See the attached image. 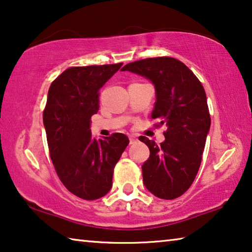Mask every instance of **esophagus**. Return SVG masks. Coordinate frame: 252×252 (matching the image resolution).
Masks as SVG:
<instances>
[{
    "label": "esophagus",
    "instance_id": "esophagus-1",
    "mask_svg": "<svg viewBox=\"0 0 252 252\" xmlns=\"http://www.w3.org/2000/svg\"><path fill=\"white\" fill-rule=\"evenodd\" d=\"M129 139H130V144H133L135 142H138V138H136L135 135H130Z\"/></svg>",
    "mask_w": 252,
    "mask_h": 252
}]
</instances>
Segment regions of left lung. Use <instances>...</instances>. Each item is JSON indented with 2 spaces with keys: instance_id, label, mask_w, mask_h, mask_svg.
<instances>
[{
  "instance_id": "1",
  "label": "left lung",
  "mask_w": 252,
  "mask_h": 252,
  "mask_svg": "<svg viewBox=\"0 0 252 252\" xmlns=\"http://www.w3.org/2000/svg\"><path fill=\"white\" fill-rule=\"evenodd\" d=\"M129 71L151 81L156 103L151 118L168 127L160 146L146 136L139 138L150 150L142 165L143 183L156 197H180L192 185L201 164L210 130L207 95L189 67L173 58H151L129 63Z\"/></svg>"
}]
</instances>
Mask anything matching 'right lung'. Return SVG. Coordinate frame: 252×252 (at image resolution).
<instances>
[{"instance_id":"1","label":"right lung","mask_w":252,"mask_h":252,"mask_svg":"<svg viewBox=\"0 0 252 252\" xmlns=\"http://www.w3.org/2000/svg\"><path fill=\"white\" fill-rule=\"evenodd\" d=\"M122 63L69 67L49 89L43 125L50 156L60 180L84 200L104 197L113 169L129 139L123 133L95 139L91 117L99 110V91Z\"/></svg>"}]
</instances>
